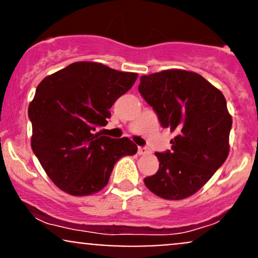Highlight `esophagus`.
Here are the masks:
<instances>
[{
    "mask_svg": "<svg viewBox=\"0 0 258 258\" xmlns=\"http://www.w3.org/2000/svg\"><path fill=\"white\" fill-rule=\"evenodd\" d=\"M149 153V149L147 147H138V154L139 155H146Z\"/></svg>",
    "mask_w": 258,
    "mask_h": 258,
    "instance_id": "esophagus-1",
    "label": "esophagus"
}]
</instances>
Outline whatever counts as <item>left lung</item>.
<instances>
[{
  "instance_id": "obj_1",
  "label": "left lung",
  "mask_w": 258,
  "mask_h": 258,
  "mask_svg": "<svg viewBox=\"0 0 258 258\" xmlns=\"http://www.w3.org/2000/svg\"><path fill=\"white\" fill-rule=\"evenodd\" d=\"M138 91L161 126L177 135L171 150L155 153L159 170L144 183L160 198L185 199L214 176L229 154L232 116L226 98L199 74L178 69L142 76Z\"/></svg>"
}]
</instances>
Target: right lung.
Returning a JSON list of instances; mask_svg holds the SVG:
<instances>
[{
  "instance_id": "add662e5",
  "label": "right lung",
  "mask_w": 258,
  "mask_h": 258,
  "mask_svg": "<svg viewBox=\"0 0 258 258\" xmlns=\"http://www.w3.org/2000/svg\"><path fill=\"white\" fill-rule=\"evenodd\" d=\"M137 76L100 63L78 61L37 86L28 110L32 152L65 193L84 197L102 190L117 160L137 153L128 138L94 133L108 123L109 109Z\"/></svg>"
}]
</instances>
